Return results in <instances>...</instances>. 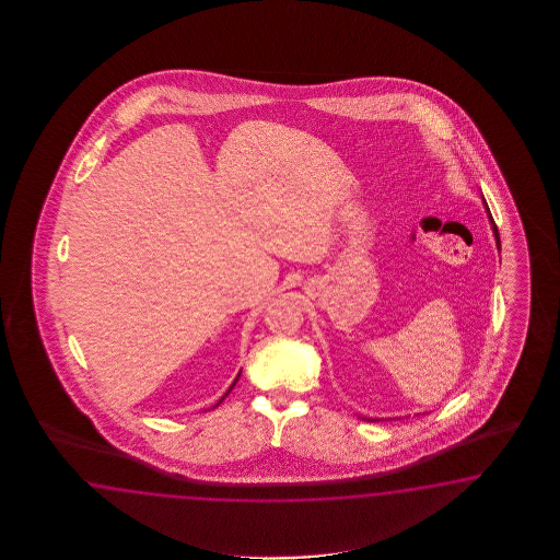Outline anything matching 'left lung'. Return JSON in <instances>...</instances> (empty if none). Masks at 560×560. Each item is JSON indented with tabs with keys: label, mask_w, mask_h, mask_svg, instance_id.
I'll list each match as a JSON object with an SVG mask.
<instances>
[{
	"label": "left lung",
	"mask_w": 560,
	"mask_h": 560,
	"mask_svg": "<svg viewBox=\"0 0 560 560\" xmlns=\"http://www.w3.org/2000/svg\"><path fill=\"white\" fill-rule=\"evenodd\" d=\"M494 222V220H492ZM494 226V236H497V246L500 248V236H499V230H497V224H492Z\"/></svg>",
	"instance_id": "left-lung-1"
}]
</instances>
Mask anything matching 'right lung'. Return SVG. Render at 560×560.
Segmentation results:
<instances>
[{"label": "right lung", "mask_w": 560, "mask_h": 560, "mask_svg": "<svg viewBox=\"0 0 560 560\" xmlns=\"http://www.w3.org/2000/svg\"><path fill=\"white\" fill-rule=\"evenodd\" d=\"M236 382H238V378H236V381H234V384H232V386H230V390H232V388H234V386H236ZM230 390H228V393H230ZM228 393H226V396H228ZM222 400H224V396H222ZM222 400H220V402H222ZM220 402H218V405H220ZM215 405V406H218Z\"/></svg>", "instance_id": "right-lung-1"}]
</instances>
